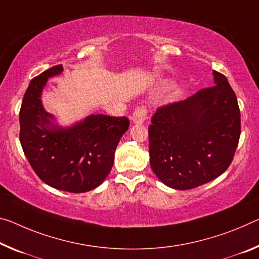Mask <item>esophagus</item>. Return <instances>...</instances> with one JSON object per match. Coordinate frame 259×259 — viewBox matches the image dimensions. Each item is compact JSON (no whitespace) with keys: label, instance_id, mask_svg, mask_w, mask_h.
Listing matches in <instances>:
<instances>
[{"label":"esophagus","instance_id":"esophagus-1","mask_svg":"<svg viewBox=\"0 0 259 259\" xmlns=\"http://www.w3.org/2000/svg\"><path fill=\"white\" fill-rule=\"evenodd\" d=\"M147 118V108L145 106H141V107H137L135 109L134 115H133V121L136 124H142L144 123Z\"/></svg>","mask_w":259,"mask_h":259}]
</instances>
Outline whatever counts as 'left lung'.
<instances>
[{
    "instance_id": "left-lung-1",
    "label": "left lung",
    "mask_w": 259,
    "mask_h": 259,
    "mask_svg": "<svg viewBox=\"0 0 259 259\" xmlns=\"http://www.w3.org/2000/svg\"><path fill=\"white\" fill-rule=\"evenodd\" d=\"M214 85L157 109L149 126L152 170L167 187L188 190L220 176L233 161L241 134L235 92L223 73Z\"/></svg>"
}]
</instances>
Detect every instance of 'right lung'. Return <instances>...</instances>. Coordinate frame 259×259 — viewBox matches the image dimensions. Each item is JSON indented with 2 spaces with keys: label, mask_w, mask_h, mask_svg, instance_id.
<instances>
[{
  "label": "right lung",
  "mask_w": 259,
  "mask_h": 259,
  "mask_svg": "<svg viewBox=\"0 0 259 259\" xmlns=\"http://www.w3.org/2000/svg\"><path fill=\"white\" fill-rule=\"evenodd\" d=\"M62 64L31 80L19 112V141L41 181L59 190L86 192L99 187L114 163V153L129 128L125 116L90 115L70 128H61L41 104L48 78L60 75Z\"/></svg>",
  "instance_id": "add662e5"
}]
</instances>
